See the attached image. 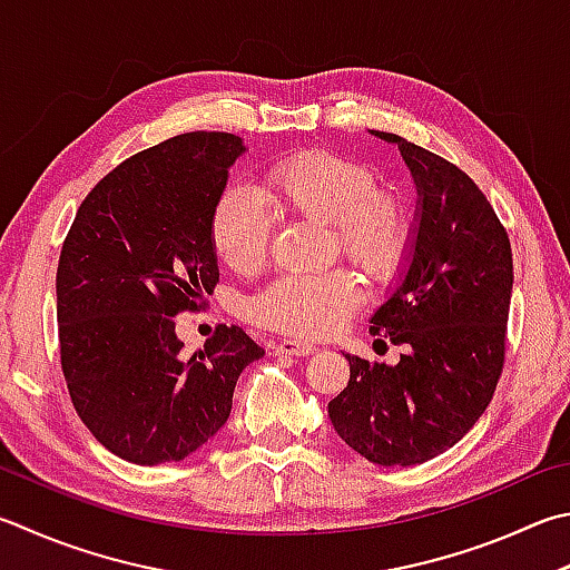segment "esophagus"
Masks as SVG:
<instances>
[{"mask_svg": "<svg viewBox=\"0 0 570 570\" xmlns=\"http://www.w3.org/2000/svg\"><path fill=\"white\" fill-rule=\"evenodd\" d=\"M271 350H273V354H287V357H307V354L315 352L313 345H307V342H299V340L273 342Z\"/></svg>", "mask_w": 570, "mask_h": 570, "instance_id": "obj_1", "label": "esophagus"}]
</instances>
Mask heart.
Here are the masks:
<instances>
[{
	"mask_svg": "<svg viewBox=\"0 0 570 570\" xmlns=\"http://www.w3.org/2000/svg\"><path fill=\"white\" fill-rule=\"evenodd\" d=\"M267 198L287 216L330 223L340 253L377 285L394 283L410 261L414 216L374 168L332 151H303L267 174ZM271 213L248 188L230 186L210 213L213 250L235 273H253L271 250ZM362 285L342 267L283 275L250 297L248 317L293 337H327L354 315Z\"/></svg>",
	"mask_w": 570,
	"mask_h": 570,
	"instance_id": "b5f03b06",
	"label": "heart"
}]
</instances>
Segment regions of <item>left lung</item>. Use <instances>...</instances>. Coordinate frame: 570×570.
<instances>
[{
    "label": "left lung",
    "instance_id": "left-lung-1",
    "mask_svg": "<svg viewBox=\"0 0 570 570\" xmlns=\"http://www.w3.org/2000/svg\"><path fill=\"white\" fill-rule=\"evenodd\" d=\"M416 186L414 243L370 332L402 345L396 364L345 354L350 382L327 404L354 452L412 466L452 449L491 402L503 370L511 243L484 193L442 156L386 131Z\"/></svg>",
    "mask_w": 570,
    "mask_h": 570
}]
</instances>
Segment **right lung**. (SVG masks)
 I'll list each match as a JSON object with an SVG mask.
<instances>
[{
  "instance_id": "obj_1",
  "label": "right lung",
  "mask_w": 570,
  "mask_h": 570,
  "mask_svg": "<svg viewBox=\"0 0 570 570\" xmlns=\"http://www.w3.org/2000/svg\"><path fill=\"white\" fill-rule=\"evenodd\" d=\"M243 138L193 131L131 156L83 198L57 271L61 370L89 432L131 464L200 449L228 422L240 372L265 350L220 325L184 357L174 317L218 283L210 213Z\"/></svg>"
}]
</instances>
